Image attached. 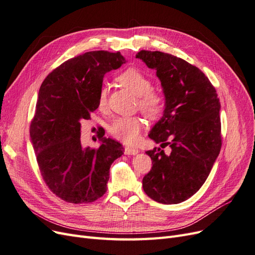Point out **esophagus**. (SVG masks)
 Wrapping results in <instances>:
<instances>
[{"label": "esophagus", "instance_id": "obj_1", "mask_svg": "<svg viewBox=\"0 0 255 255\" xmlns=\"http://www.w3.org/2000/svg\"><path fill=\"white\" fill-rule=\"evenodd\" d=\"M138 152V150L136 148H132V147H125V153L126 154H136Z\"/></svg>", "mask_w": 255, "mask_h": 255}]
</instances>
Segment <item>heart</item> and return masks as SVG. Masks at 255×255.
<instances>
[{"label":"heart","mask_w":255,"mask_h":255,"mask_svg":"<svg viewBox=\"0 0 255 255\" xmlns=\"http://www.w3.org/2000/svg\"><path fill=\"white\" fill-rule=\"evenodd\" d=\"M118 81L129 91L137 96L139 111L149 119H159L165 111L166 100L163 94L153 91L152 81L145 74L136 69L130 68L121 73ZM108 100V89L102 87L98 93V105L101 108L106 106ZM144 123L137 117L118 118L109 127V132L113 137L125 144H134L143 129Z\"/></svg>","instance_id":"obj_1"}]
</instances>
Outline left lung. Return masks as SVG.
Here are the masks:
<instances>
[{
  "instance_id": "left-lung-1",
  "label": "left lung",
  "mask_w": 255,
  "mask_h": 255,
  "mask_svg": "<svg viewBox=\"0 0 255 255\" xmlns=\"http://www.w3.org/2000/svg\"><path fill=\"white\" fill-rule=\"evenodd\" d=\"M136 58L157 71L166 100L149 137L162 148L147 150L152 167L143 178L147 196L164 204L180 203L198 192L221 148L220 103L204 73L174 55L139 51Z\"/></svg>"
}]
</instances>
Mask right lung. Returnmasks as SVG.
I'll use <instances>...</instances> for the list:
<instances>
[{
    "label": "right lung",
    "mask_w": 255,
    "mask_h": 255,
    "mask_svg": "<svg viewBox=\"0 0 255 255\" xmlns=\"http://www.w3.org/2000/svg\"><path fill=\"white\" fill-rule=\"evenodd\" d=\"M120 52L93 51L64 61L43 80L29 133L45 184L60 199L90 203L107 192L111 164L123 146L100 136L97 148L80 143V122L98 108L104 75L119 69Z\"/></svg>",
    "instance_id": "obj_1"
}]
</instances>
